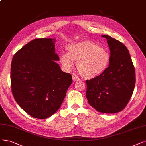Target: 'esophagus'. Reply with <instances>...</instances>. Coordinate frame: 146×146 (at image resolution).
<instances>
[{
    "instance_id": "obj_1",
    "label": "esophagus",
    "mask_w": 146,
    "mask_h": 146,
    "mask_svg": "<svg viewBox=\"0 0 146 146\" xmlns=\"http://www.w3.org/2000/svg\"><path fill=\"white\" fill-rule=\"evenodd\" d=\"M72 80H73L74 81H75H75H80V78H78V76H77L76 74H73L72 75Z\"/></svg>"
}]
</instances>
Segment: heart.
<instances>
[{
	"mask_svg": "<svg viewBox=\"0 0 146 146\" xmlns=\"http://www.w3.org/2000/svg\"><path fill=\"white\" fill-rule=\"evenodd\" d=\"M68 54L60 56L64 68H72L77 62L78 72L85 78H93L102 75L107 69L111 60L109 52L90 40H83L68 46Z\"/></svg>",
	"mask_w": 146,
	"mask_h": 146,
	"instance_id": "obj_1",
	"label": "heart"
}]
</instances>
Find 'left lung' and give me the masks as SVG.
Here are the masks:
<instances>
[{"label": "left lung", "instance_id": "8db88e82", "mask_svg": "<svg viewBox=\"0 0 146 146\" xmlns=\"http://www.w3.org/2000/svg\"><path fill=\"white\" fill-rule=\"evenodd\" d=\"M110 63L102 75L86 81V96L89 104L98 112L116 113L129 102L135 84V71L129 51L119 40L108 35Z\"/></svg>", "mask_w": 146, "mask_h": 146}]
</instances>
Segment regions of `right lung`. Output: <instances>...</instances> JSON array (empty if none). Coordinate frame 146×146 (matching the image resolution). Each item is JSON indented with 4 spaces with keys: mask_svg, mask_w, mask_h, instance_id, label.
I'll return each instance as SVG.
<instances>
[{
    "mask_svg": "<svg viewBox=\"0 0 146 146\" xmlns=\"http://www.w3.org/2000/svg\"><path fill=\"white\" fill-rule=\"evenodd\" d=\"M55 39H35L14 54L11 86L15 101L34 118L46 119L59 109L72 75L63 72L55 53Z\"/></svg>",
    "mask_w": 146,
    "mask_h": 146,
    "instance_id": "right-lung-1",
    "label": "right lung"
}]
</instances>
